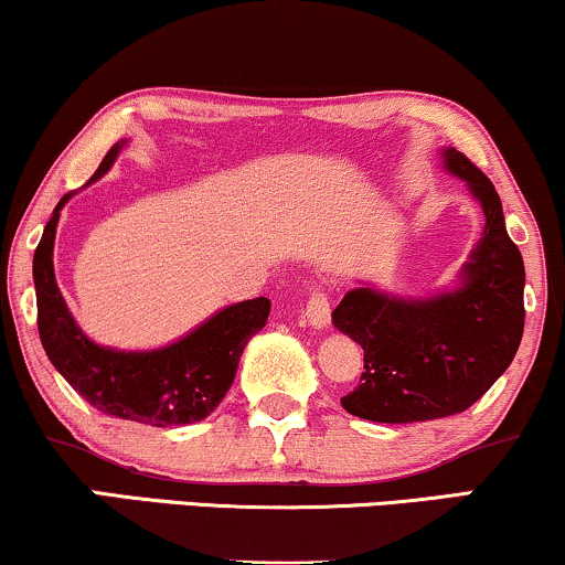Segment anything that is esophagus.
Masks as SVG:
<instances>
[{
	"label": "esophagus",
	"instance_id": "34e87169",
	"mask_svg": "<svg viewBox=\"0 0 565 565\" xmlns=\"http://www.w3.org/2000/svg\"><path fill=\"white\" fill-rule=\"evenodd\" d=\"M305 318H308V323L312 329H326L331 321V302H329V295L326 291H312V297L305 305Z\"/></svg>",
	"mask_w": 565,
	"mask_h": 565
}]
</instances>
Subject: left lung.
<instances>
[{"label":"left lung","mask_w":565,"mask_h":565,"mask_svg":"<svg viewBox=\"0 0 565 565\" xmlns=\"http://www.w3.org/2000/svg\"><path fill=\"white\" fill-rule=\"evenodd\" d=\"M441 166L466 181L484 231L452 289L397 297L360 284L331 312L337 329L365 352L360 384L342 397L358 418L413 424L463 413L505 373L521 344L526 270L500 196L455 147L441 149Z\"/></svg>","instance_id":"obj_1"}]
</instances>
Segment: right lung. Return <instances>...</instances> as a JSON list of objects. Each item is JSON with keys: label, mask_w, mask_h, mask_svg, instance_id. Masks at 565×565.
I'll use <instances>...</instances> for the list:
<instances>
[{"label": "right lung", "mask_w": 565, "mask_h": 565, "mask_svg": "<svg viewBox=\"0 0 565 565\" xmlns=\"http://www.w3.org/2000/svg\"><path fill=\"white\" fill-rule=\"evenodd\" d=\"M124 147L126 141L110 147L92 181L110 171ZM67 200L71 194L57 202L33 253L39 337L46 358L88 405L107 416L149 426H181L207 418L234 384L247 342L268 321L270 300L255 297L228 305L179 342L158 350L102 348L81 331L54 278V234Z\"/></svg>", "instance_id": "add662e5"}]
</instances>
